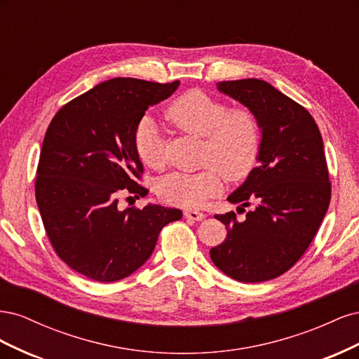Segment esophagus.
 <instances>
[{
    "instance_id": "obj_1",
    "label": "esophagus",
    "mask_w": 359,
    "mask_h": 359,
    "mask_svg": "<svg viewBox=\"0 0 359 359\" xmlns=\"http://www.w3.org/2000/svg\"><path fill=\"white\" fill-rule=\"evenodd\" d=\"M184 215H186V219L189 220H196V222H202L205 219V214L201 211H194V210H187L184 211Z\"/></svg>"
}]
</instances>
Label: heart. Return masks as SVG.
I'll return each instance as SVG.
<instances>
[{"instance_id":"obj_1","label":"heart","mask_w":359,"mask_h":359,"mask_svg":"<svg viewBox=\"0 0 359 359\" xmlns=\"http://www.w3.org/2000/svg\"><path fill=\"white\" fill-rule=\"evenodd\" d=\"M165 116L181 132L203 139L202 161L208 166L201 172H173L163 177L157 182V194L165 202L199 208L222 191V173L229 181H241L253 170L262 136L257 118L247 107L229 109L224 102L208 94L187 91L168 106ZM133 145L145 166H163V142L153 119H140Z\"/></svg>"}]
</instances>
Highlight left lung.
<instances>
[{"mask_svg": "<svg viewBox=\"0 0 359 359\" xmlns=\"http://www.w3.org/2000/svg\"><path fill=\"white\" fill-rule=\"evenodd\" d=\"M217 90L243 103L260 126L259 166L227 201L244 210L217 214L227 238L210 250L214 265L244 283L273 280L309 248L331 201L322 136L306 107L260 79L223 81ZM245 211V210H244Z\"/></svg>", "mask_w": 359, "mask_h": 359, "instance_id": "1", "label": "left lung"}]
</instances>
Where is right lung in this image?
Masks as SVG:
<instances>
[{
  "instance_id": "obj_1",
  "label": "right lung",
  "mask_w": 359,
  "mask_h": 359,
  "mask_svg": "<svg viewBox=\"0 0 359 359\" xmlns=\"http://www.w3.org/2000/svg\"><path fill=\"white\" fill-rule=\"evenodd\" d=\"M114 78L64 104L46 130L36 201L49 241L76 273L102 283L133 274L153 255L163 226L181 210L118 208L119 194L147 196L133 135L149 106L178 88Z\"/></svg>"
}]
</instances>
